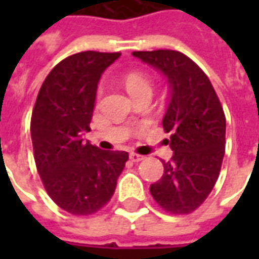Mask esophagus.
Instances as JSON below:
<instances>
[{"mask_svg": "<svg viewBox=\"0 0 259 259\" xmlns=\"http://www.w3.org/2000/svg\"><path fill=\"white\" fill-rule=\"evenodd\" d=\"M129 158L132 162H140V161H143L146 157H143L140 154H136V152H130Z\"/></svg>", "mask_w": 259, "mask_h": 259, "instance_id": "obj_1", "label": "esophagus"}]
</instances>
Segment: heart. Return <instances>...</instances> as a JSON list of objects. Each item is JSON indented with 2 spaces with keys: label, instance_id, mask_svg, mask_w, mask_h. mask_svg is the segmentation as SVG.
Returning <instances> with one entry per match:
<instances>
[{
  "label": "heart",
  "instance_id": "obj_1",
  "mask_svg": "<svg viewBox=\"0 0 259 259\" xmlns=\"http://www.w3.org/2000/svg\"><path fill=\"white\" fill-rule=\"evenodd\" d=\"M124 87H126L130 97H135L140 93H144V91H150V93L152 91L151 81L147 79L144 74L137 73V72L129 73L124 77Z\"/></svg>",
  "mask_w": 259,
  "mask_h": 259
}]
</instances>
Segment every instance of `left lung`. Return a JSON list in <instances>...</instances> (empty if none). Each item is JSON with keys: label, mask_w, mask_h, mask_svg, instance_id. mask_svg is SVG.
Wrapping results in <instances>:
<instances>
[{"label": "left lung", "mask_w": 259, "mask_h": 259, "mask_svg": "<svg viewBox=\"0 0 259 259\" xmlns=\"http://www.w3.org/2000/svg\"><path fill=\"white\" fill-rule=\"evenodd\" d=\"M133 57L161 72L169 90L162 126L172 132V159L161 179L150 186L159 206L190 213L217 183L225 155L226 119L206 74L185 54L172 50L135 51Z\"/></svg>", "instance_id": "left-lung-1"}]
</instances>
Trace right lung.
Segmentation results:
<instances>
[{"label": "right lung", "mask_w": 259, "mask_h": 259, "mask_svg": "<svg viewBox=\"0 0 259 259\" xmlns=\"http://www.w3.org/2000/svg\"><path fill=\"white\" fill-rule=\"evenodd\" d=\"M119 53L70 55L48 73L37 96L30 123L37 170L48 195L73 215H90L111 200L129 159L126 151H104L84 135L97 87Z\"/></svg>", "instance_id": "right-lung-1"}]
</instances>
